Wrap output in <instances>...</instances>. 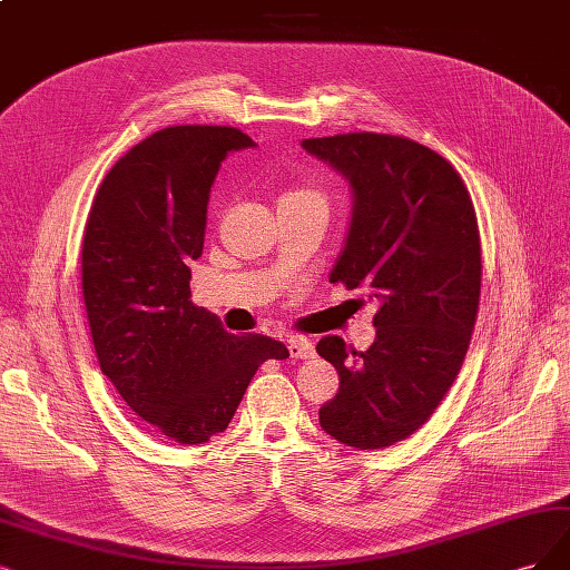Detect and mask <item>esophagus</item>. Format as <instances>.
<instances>
[{
    "label": "esophagus",
    "instance_id": "1",
    "mask_svg": "<svg viewBox=\"0 0 570 570\" xmlns=\"http://www.w3.org/2000/svg\"><path fill=\"white\" fill-rule=\"evenodd\" d=\"M288 354L291 360H309V356H314V345L307 338H293L288 343Z\"/></svg>",
    "mask_w": 570,
    "mask_h": 570
}]
</instances>
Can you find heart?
<instances>
[{
  "instance_id": "1",
  "label": "heart",
  "mask_w": 570,
  "mask_h": 570,
  "mask_svg": "<svg viewBox=\"0 0 570 570\" xmlns=\"http://www.w3.org/2000/svg\"><path fill=\"white\" fill-rule=\"evenodd\" d=\"M279 202H322V204H324V197H322L314 187L293 185V187H288L286 193L282 195Z\"/></svg>"
}]
</instances>
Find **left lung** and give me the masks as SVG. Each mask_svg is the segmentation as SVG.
Returning a JSON list of instances; mask_svg holds the SVG:
<instances>
[{"instance_id":"left-lung-1","label":"left lung","mask_w":570,"mask_h":570,"mask_svg":"<svg viewBox=\"0 0 570 570\" xmlns=\"http://www.w3.org/2000/svg\"><path fill=\"white\" fill-rule=\"evenodd\" d=\"M303 147L354 195L331 282L377 303L366 352L341 335L317 345L341 375L320 423L352 449H387L428 423L465 362L481 293L474 204L444 157L404 136L338 134Z\"/></svg>"}]
</instances>
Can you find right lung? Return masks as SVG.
Segmentation results:
<instances>
[{"mask_svg": "<svg viewBox=\"0 0 570 570\" xmlns=\"http://www.w3.org/2000/svg\"><path fill=\"white\" fill-rule=\"evenodd\" d=\"M250 145L235 126L153 134L102 178L83 229L81 291L100 371L178 444L220 434L258 366L288 356L269 335L227 333L189 301L210 185L227 153Z\"/></svg>", "mask_w": 570, "mask_h": 570, "instance_id": "add662e5", "label": "right lung"}]
</instances>
